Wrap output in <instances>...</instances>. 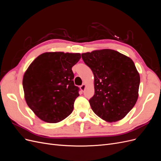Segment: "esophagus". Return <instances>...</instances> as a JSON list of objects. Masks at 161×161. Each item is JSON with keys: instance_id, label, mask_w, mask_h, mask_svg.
Segmentation results:
<instances>
[{"instance_id": "esophagus-1", "label": "esophagus", "mask_w": 161, "mask_h": 161, "mask_svg": "<svg viewBox=\"0 0 161 161\" xmlns=\"http://www.w3.org/2000/svg\"><path fill=\"white\" fill-rule=\"evenodd\" d=\"M80 90H81L82 91H84L85 90V89H86V85H85V84H82V85L80 86Z\"/></svg>"}]
</instances>
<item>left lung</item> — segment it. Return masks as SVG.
<instances>
[{"instance_id": "obj_1", "label": "left lung", "mask_w": 161, "mask_h": 161, "mask_svg": "<svg viewBox=\"0 0 161 161\" xmlns=\"http://www.w3.org/2000/svg\"><path fill=\"white\" fill-rule=\"evenodd\" d=\"M82 58L94 75L92 110L108 122L123 119L138 97L139 73L132 60L114 50L83 53Z\"/></svg>"}]
</instances>
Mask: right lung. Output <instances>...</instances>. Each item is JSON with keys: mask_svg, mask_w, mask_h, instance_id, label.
Returning a JSON list of instances; mask_svg holds the SVG:
<instances>
[{"mask_svg": "<svg viewBox=\"0 0 161 161\" xmlns=\"http://www.w3.org/2000/svg\"><path fill=\"white\" fill-rule=\"evenodd\" d=\"M79 53L46 52L34 60L23 75V87L27 105L39 118L58 123L67 118L79 96L72 66Z\"/></svg>", "mask_w": 161, "mask_h": 161, "instance_id": "obj_1", "label": "right lung"}]
</instances>
